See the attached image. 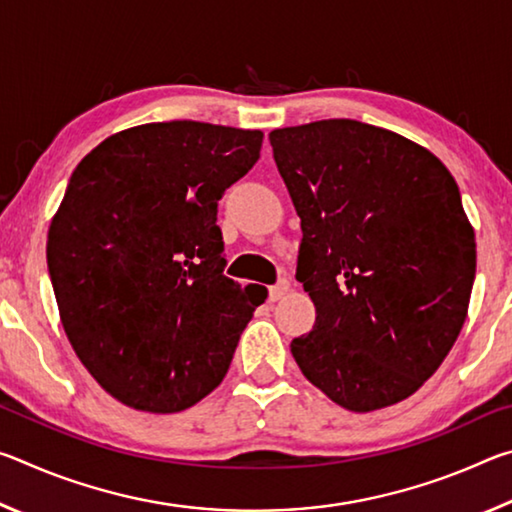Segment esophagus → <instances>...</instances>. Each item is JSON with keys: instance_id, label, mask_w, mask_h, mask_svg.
I'll return each instance as SVG.
<instances>
[{"instance_id": "1", "label": "esophagus", "mask_w": 512, "mask_h": 512, "mask_svg": "<svg viewBox=\"0 0 512 512\" xmlns=\"http://www.w3.org/2000/svg\"><path fill=\"white\" fill-rule=\"evenodd\" d=\"M289 289H291V282L287 280V277H280V280H277L273 287L268 289V300H271V302L282 300L289 293Z\"/></svg>"}]
</instances>
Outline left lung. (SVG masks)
Returning <instances> with one entry per match:
<instances>
[{
	"mask_svg": "<svg viewBox=\"0 0 512 512\" xmlns=\"http://www.w3.org/2000/svg\"><path fill=\"white\" fill-rule=\"evenodd\" d=\"M268 140L300 216L296 280L316 305L293 359L348 411L406 400L452 350L470 305L476 244L456 180L422 146L354 119Z\"/></svg>",
	"mask_w": 512,
	"mask_h": 512,
	"instance_id": "1",
	"label": "left lung"
}]
</instances>
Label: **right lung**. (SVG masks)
<instances>
[{"instance_id": "obj_1", "label": "right lung", "mask_w": 512, "mask_h": 512, "mask_svg": "<svg viewBox=\"0 0 512 512\" xmlns=\"http://www.w3.org/2000/svg\"><path fill=\"white\" fill-rule=\"evenodd\" d=\"M262 131L160 121L110 135L69 178L47 266L90 375L137 411H185L221 384L259 305L223 275L216 212Z\"/></svg>"}]
</instances>
